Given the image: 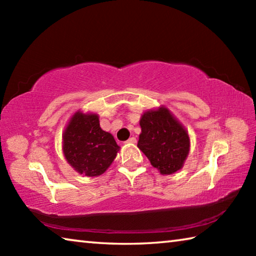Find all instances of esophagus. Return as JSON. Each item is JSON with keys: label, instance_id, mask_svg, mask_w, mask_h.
I'll return each mask as SVG.
<instances>
[{"label": "esophagus", "instance_id": "esophagus-1", "mask_svg": "<svg viewBox=\"0 0 256 256\" xmlns=\"http://www.w3.org/2000/svg\"><path fill=\"white\" fill-rule=\"evenodd\" d=\"M136 138L132 136V138H130L128 140L126 141V144H136Z\"/></svg>", "mask_w": 256, "mask_h": 256}]
</instances>
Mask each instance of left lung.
Masks as SVG:
<instances>
[{
    "label": "left lung",
    "mask_w": 256,
    "mask_h": 256,
    "mask_svg": "<svg viewBox=\"0 0 256 256\" xmlns=\"http://www.w3.org/2000/svg\"><path fill=\"white\" fill-rule=\"evenodd\" d=\"M138 148L162 175L183 168L190 152V136L184 125L167 107L146 110L140 118Z\"/></svg>",
    "instance_id": "obj_1"
}]
</instances>
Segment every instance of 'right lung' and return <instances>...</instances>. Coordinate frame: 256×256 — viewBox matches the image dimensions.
I'll use <instances>...</instances> for the list:
<instances>
[{"label": "right lung", "instance_id": "obj_1", "mask_svg": "<svg viewBox=\"0 0 256 256\" xmlns=\"http://www.w3.org/2000/svg\"><path fill=\"white\" fill-rule=\"evenodd\" d=\"M120 149L114 136L100 128L96 112L76 110L62 136L64 158L76 172L88 177L104 174Z\"/></svg>", "mask_w": 256, "mask_h": 256}]
</instances>
